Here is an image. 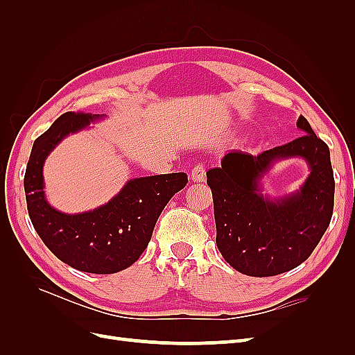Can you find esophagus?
Instances as JSON below:
<instances>
[{"instance_id": "esophagus-1", "label": "esophagus", "mask_w": 355, "mask_h": 355, "mask_svg": "<svg viewBox=\"0 0 355 355\" xmlns=\"http://www.w3.org/2000/svg\"><path fill=\"white\" fill-rule=\"evenodd\" d=\"M191 179L194 182H202L206 179V167L202 164H196L191 170Z\"/></svg>"}]
</instances>
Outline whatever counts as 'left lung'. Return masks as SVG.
<instances>
[{"instance_id":"left-lung-1","label":"left lung","mask_w":355,"mask_h":355,"mask_svg":"<svg viewBox=\"0 0 355 355\" xmlns=\"http://www.w3.org/2000/svg\"><path fill=\"white\" fill-rule=\"evenodd\" d=\"M297 127L305 135L292 142L259 155L231 151L220 167L207 171L218 249L241 274L272 277L293 270L314 252L330 223L335 178L329 146L304 115ZM286 156L306 157L311 175L295 196L270 202L259 194L257 179Z\"/></svg>"}]
</instances>
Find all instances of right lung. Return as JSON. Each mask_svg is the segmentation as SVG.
<instances>
[{
  "label": "right lung",
  "instance_id": "obj_1",
  "mask_svg": "<svg viewBox=\"0 0 355 355\" xmlns=\"http://www.w3.org/2000/svg\"><path fill=\"white\" fill-rule=\"evenodd\" d=\"M99 115L65 112L32 146L24 179L32 225L58 259L78 271L114 274L135 263L176 192L185 188V173L137 178L108 204L93 211L63 214L51 209L42 191V164L63 137L80 130Z\"/></svg>",
  "mask_w": 355,
  "mask_h": 355
}]
</instances>
